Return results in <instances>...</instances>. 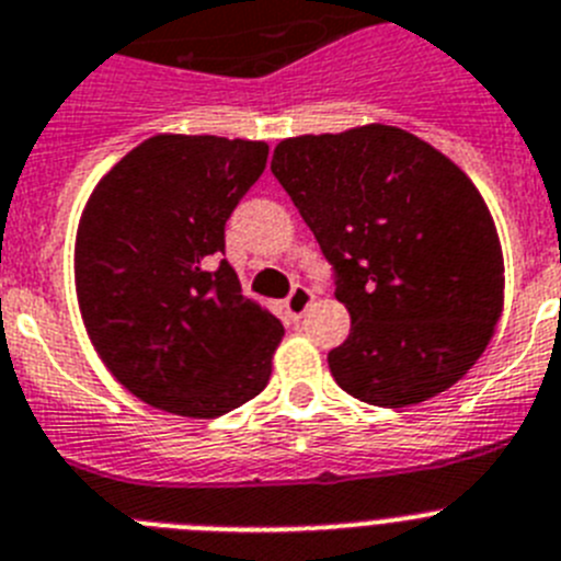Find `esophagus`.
I'll list each match as a JSON object with an SVG mask.
<instances>
[{"instance_id": "34e87169", "label": "esophagus", "mask_w": 561, "mask_h": 561, "mask_svg": "<svg viewBox=\"0 0 561 561\" xmlns=\"http://www.w3.org/2000/svg\"><path fill=\"white\" fill-rule=\"evenodd\" d=\"M313 305V290L305 285H296L294 290H290V296L285 299V308L287 313L294 316V319H301V316L308 313V308Z\"/></svg>"}]
</instances>
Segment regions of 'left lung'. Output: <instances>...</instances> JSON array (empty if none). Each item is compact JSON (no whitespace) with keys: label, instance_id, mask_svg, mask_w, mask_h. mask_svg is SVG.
<instances>
[{"label":"left lung","instance_id":"left-lung-1","mask_svg":"<svg viewBox=\"0 0 561 561\" xmlns=\"http://www.w3.org/2000/svg\"><path fill=\"white\" fill-rule=\"evenodd\" d=\"M271 172L350 310L347 341L328 353L335 383L398 409L460 381L489 347L505 287L474 183L435 146L383 124L282 140Z\"/></svg>","mask_w":561,"mask_h":561}]
</instances>
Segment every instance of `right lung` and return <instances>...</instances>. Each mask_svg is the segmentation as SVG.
<instances>
[{"instance_id":"add662e5","label":"right lung","mask_w":561,"mask_h":561,"mask_svg":"<svg viewBox=\"0 0 561 561\" xmlns=\"http://www.w3.org/2000/svg\"><path fill=\"white\" fill-rule=\"evenodd\" d=\"M265 160L262 140L154 135L112 165L81 214V319L106 369L149 407L220 417L271 378L285 328L217 262Z\"/></svg>"}]
</instances>
